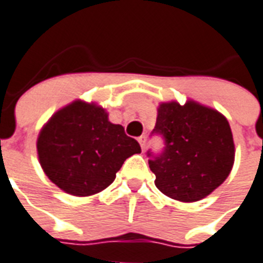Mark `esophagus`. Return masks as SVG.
I'll use <instances>...</instances> for the list:
<instances>
[{
	"instance_id": "1",
	"label": "esophagus",
	"mask_w": 263,
	"mask_h": 263,
	"mask_svg": "<svg viewBox=\"0 0 263 263\" xmlns=\"http://www.w3.org/2000/svg\"><path fill=\"white\" fill-rule=\"evenodd\" d=\"M139 143H140V147H142V150L144 152V148H146V136H140L139 139Z\"/></svg>"
}]
</instances>
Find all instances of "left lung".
Returning a JSON list of instances; mask_svg holds the SVG:
<instances>
[{
	"label": "left lung",
	"mask_w": 263,
	"mask_h": 263,
	"mask_svg": "<svg viewBox=\"0 0 263 263\" xmlns=\"http://www.w3.org/2000/svg\"><path fill=\"white\" fill-rule=\"evenodd\" d=\"M154 134L162 136L165 146L160 154L148 150V166L157 188L172 199H203L232 171V131L228 120L214 109L194 101L161 103Z\"/></svg>",
	"instance_id": "8db88e82"
}]
</instances>
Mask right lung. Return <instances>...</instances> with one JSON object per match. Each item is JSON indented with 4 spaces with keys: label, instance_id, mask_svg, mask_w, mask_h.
I'll return each mask as SVG.
<instances>
[{
    "label": "right lung",
    "instance_id": "obj_1",
    "mask_svg": "<svg viewBox=\"0 0 263 263\" xmlns=\"http://www.w3.org/2000/svg\"><path fill=\"white\" fill-rule=\"evenodd\" d=\"M36 150L43 172L57 187L88 196L109 187L140 146L125 135L123 125L107 120L103 107L75 101L43 125Z\"/></svg>",
    "mask_w": 263,
    "mask_h": 263
}]
</instances>
